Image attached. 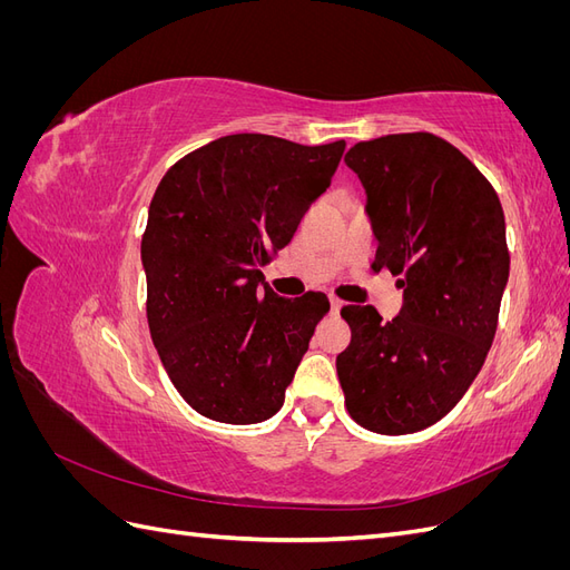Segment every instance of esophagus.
I'll use <instances>...</instances> for the list:
<instances>
[{
    "mask_svg": "<svg viewBox=\"0 0 570 570\" xmlns=\"http://www.w3.org/2000/svg\"><path fill=\"white\" fill-rule=\"evenodd\" d=\"M340 312H342V302L335 299V297H331V316H337Z\"/></svg>",
    "mask_w": 570,
    "mask_h": 570,
    "instance_id": "1",
    "label": "esophagus"
}]
</instances>
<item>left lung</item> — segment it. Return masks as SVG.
<instances>
[{
    "label": "left lung",
    "instance_id": "8db88e82",
    "mask_svg": "<svg viewBox=\"0 0 570 570\" xmlns=\"http://www.w3.org/2000/svg\"><path fill=\"white\" fill-rule=\"evenodd\" d=\"M347 164L366 193L375 268L400 275V316L350 304L337 377L350 416L406 435L450 413L480 373L509 281L499 197L463 154L430 132L356 142Z\"/></svg>",
    "mask_w": 570,
    "mask_h": 570
}]
</instances>
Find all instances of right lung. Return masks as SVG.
Wrapping results in <instances>:
<instances>
[{"label":"right lung","instance_id":"obj_1","mask_svg":"<svg viewBox=\"0 0 570 570\" xmlns=\"http://www.w3.org/2000/svg\"><path fill=\"white\" fill-rule=\"evenodd\" d=\"M342 151L344 140L226 135L183 157L154 193L140 249L149 333L202 416L247 425L283 406L331 304L323 292L275 295L262 266L331 187Z\"/></svg>","mask_w":570,"mask_h":570}]
</instances>
